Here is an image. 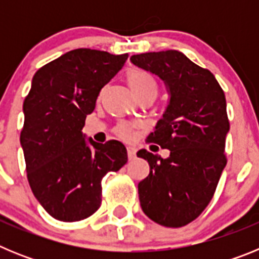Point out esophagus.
Segmentation results:
<instances>
[{
	"instance_id": "obj_1",
	"label": "esophagus",
	"mask_w": 259,
	"mask_h": 259,
	"mask_svg": "<svg viewBox=\"0 0 259 259\" xmlns=\"http://www.w3.org/2000/svg\"><path fill=\"white\" fill-rule=\"evenodd\" d=\"M127 154H128V159H130V161H132V159H135V158H136V149H135V148H132V146H130V148H127Z\"/></svg>"
}]
</instances>
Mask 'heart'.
Wrapping results in <instances>:
<instances>
[{
  "label": "heart",
  "mask_w": 259,
  "mask_h": 259,
  "mask_svg": "<svg viewBox=\"0 0 259 259\" xmlns=\"http://www.w3.org/2000/svg\"><path fill=\"white\" fill-rule=\"evenodd\" d=\"M127 81L130 84V87L132 88V91L135 92V95L139 96L141 95L145 91H155V80L149 72H146L144 70H130L127 72ZM115 132L118 134L119 137H122L124 140H130L132 137V127L127 123H120V124L116 127Z\"/></svg>",
  "instance_id": "heart-1"
}]
</instances>
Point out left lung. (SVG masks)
<instances>
[{
  "label": "left lung",
  "instance_id": "8db88e82",
  "mask_svg": "<svg viewBox=\"0 0 259 259\" xmlns=\"http://www.w3.org/2000/svg\"><path fill=\"white\" fill-rule=\"evenodd\" d=\"M131 62L163 80L168 104L149 143L170 150L167 158L141 149L149 175L139 183L143 211L164 227H183L211 201L227 159L230 131L223 89L214 75L178 50L136 54Z\"/></svg>",
  "mask_w": 259,
  "mask_h": 259
}]
</instances>
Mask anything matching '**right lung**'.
I'll use <instances>...</instances> for the list:
<instances>
[{
  "label": "right lung",
  "instance_id": "1",
  "mask_svg": "<svg viewBox=\"0 0 259 259\" xmlns=\"http://www.w3.org/2000/svg\"><path fill=\"white\" fill-rule=\"evenodd\" d=\"M127 58L75 49L42 66L32 79L20 145L32 192L58 221L77 222L97 211L102 178L127 163L122 143L100 144L83 134L101 89Z\"/></svg>",
  "mask_w": 259,
  "mask_h": 259
}]
</instances>
